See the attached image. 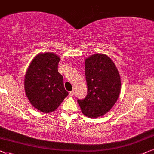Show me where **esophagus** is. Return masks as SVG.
I'll return each mask as SVG.
<instances>
[{
	"label": "esophagus",
	"instance_id": "34e87169",
	"mask_svg": "<svg viewBox=\"0 0 154 154\" xmlns=\"http://www.w3.org/2000/svg\"><path fill=\"white\" fill-rule=\"evenodd\" d=\"M74 93H75V91H74L73 90H72V91H69V96H70V97H71V96H73Z\"/></svg>",
	"mask_w": 154,
	"mask_h": 154
}]
</instances>
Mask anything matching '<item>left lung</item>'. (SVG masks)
Wrapping results in <instances>:
<instances>
[{
  "label": "left lung",
  "instance_id": "left-lung-1",
  "mask_svg": "<svg viewBox=\"0 0 154 154\" xmlns=\"http://www.w3.org/2000/svg\"><path fill=\"white\" fill-rule=\"evenodd\" d=\"M87 95L78 99L82 112L89 118H98L111 109L118 100L121 80L112 60L105 54L96 53L85 60Z\"/></svg>",
  "mask_w": 154,
  "mask_h": 154
}]
</instances>
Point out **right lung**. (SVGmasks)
<instances>
[{"label":"right lung","mask_w":154,"mask_h":154,"mask_svg":"<svg viewBox=\"0 0 154 154\" xmlns=\"http://www.w3.org/2000/svg\"><path fill=\"white\" fill-rule=\"evenodd\" d=\"M60 58L53 53H41L33 59L24 77V89L32 105L42 112L56 110L68 95L58 72Z\"/></svg>","instance_id":"1"}]
</instances>
